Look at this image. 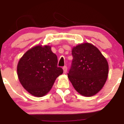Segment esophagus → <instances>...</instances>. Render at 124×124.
<instances>
[{"mask_svg": "<svg viewBox=\"0 0 124 124\" xmlns=\"http://www.w3.org/2000/svg\"><path fill=\"white\" fill-rule=\"evenodd\" d=\"M67 69H68V68H67V66H65L63 67V73H66Z\"/></svg>", "mask_w": 124, "mask_h": 124, "instance_id": "1", "label": "esophagus"}]
</instances>
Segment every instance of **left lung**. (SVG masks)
I'll return each instance as SVG.
<instances>
[{
	"mask_svg": "<svg viewBox=\"0 0 124 124\" xmlns=\"http://www.w3.org/2000/svg\"><path fill=\"white\" fill-rule=\"evenodd\" d=\"M73 60L68 78L75 90L84 96H94L103 88L108 73V65L100 51L92 44L73 48Z\"/></svg>",
	"mask_w": 124,
	"mask_h": 124,
	"instance_id": "obj_1",
	"label": "left lung"
}]
</instances>
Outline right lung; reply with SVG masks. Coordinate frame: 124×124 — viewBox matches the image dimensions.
<instances>
[{
  "mask_svg": "<svg viewBox=\"0 0 124 124\" xmlns=\"http://www.w3.org/2000/svg\"><path fill=\"white\" fill-rule=\"evenodd\" d=\"M63 69L49 46L41 45L27 51L20 59L17 74L23 87L31 94L42 97L49 92Z\"/></svg>",
  "mask_w": 124,
  "mask_h": 124,
  "instance_id": "obj_1",
  "label": "right lung"
}]
</instances>
